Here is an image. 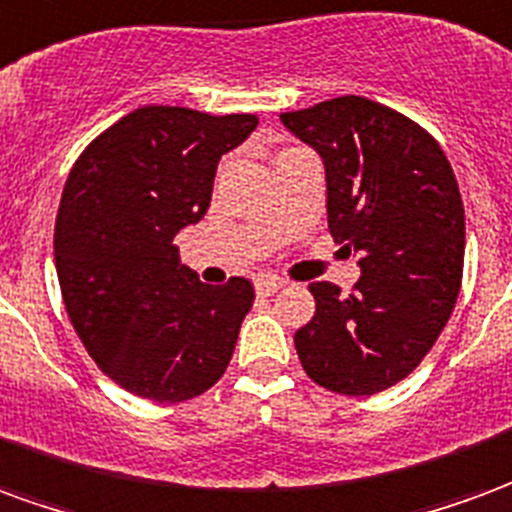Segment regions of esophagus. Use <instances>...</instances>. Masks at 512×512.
<instances>
[{"label": "esophagus", "instance_id": "34e87169", "mask_svg": "<svg viewBox=\"0 0 512 512\" xmlns=\"http://www.w3.org/2000/svg\"><path fill=\"white\" fill-rule=\"evenodd\" d=\"M283 286H286V281L278 278V275H261V278H256V292L259 294H275Z\"/></svg>", "mask_w": 512, "mask_h": 512}]
</instances>
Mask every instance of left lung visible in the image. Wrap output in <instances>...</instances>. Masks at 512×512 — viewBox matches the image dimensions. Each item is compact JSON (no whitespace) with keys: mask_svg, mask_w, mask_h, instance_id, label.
Returning <instances> with one entry per match:
<instances>
[{"mask_svg":"<svg viewBox=\"0 0 512 512\" xmlns=\"http://www.w3.org/2000/svg\"><path fill=\"white\" fill-rule=\"evenodd\" d=\"M281 122L316 149L327 226L357 256L352 294L311 283L316 313L294 333L305 374L341 395H374L431 352L464 270V201L445 152L412 119L346 95Z\"/></svg>","mask_w":512,"mask_h":512,"instance_id":"8db88e82","label":"left lung"}]
</instances>
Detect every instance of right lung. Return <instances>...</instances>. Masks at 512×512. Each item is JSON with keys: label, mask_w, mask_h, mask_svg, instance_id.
Here are the masks:
<instances>
[{"label": "right lung", "mask_w": 512, "mask_h": 512, "mask_svg": "<svg viewBox=\"0 0 512 512\" xmlns=\"http://www.w3.org/2000/svg\"><path fill=\"white\" fill-rule=\"evenodd\" d=\"M259 125L144 106L100 133L59 201L54 261L73 330L128 393L179 404L218 382L253 305V286L201 283L174 237L210 207L220 158Z\"/></svg>", "instance_id": "right-lung-1"}]
</instances>
